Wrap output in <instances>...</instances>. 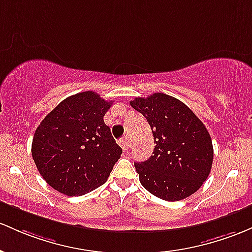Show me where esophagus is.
Listing matches in <instances>:
<instances>
[{"label":"esophagus","mask_w":252,"mask_h":252,"mask_svg":"<svg viewBox=\"0 0 252 252\" xmlns=\"http://www.w3.org/2000/svg\"><path fill=\"white\" fill-rule=\"evenodd\" d=\"M120 146L124 149V151H126V149L129 148V140L126 139V137H123V139H121L120 140Z\"/></svg>","instance_id":"34e87169"}]
</instances>
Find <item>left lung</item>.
<instances>
[{"instance_id":"left-lung-1","label":"left lung","mask_w":252,"mask_h":252,"mask_svg":"<svg viewBox=\"0 0 252 252\" xmlns=\"http://www.w3.org/2000/svg\"><path fill=\"white\" fill-rule=\"evenodd\" d=\"M154 137L153 156L135 162L142 187L165 201H179L197 191L213 164L211 135L184 103L164 93L135 98Z\"/></svg>"}]
</instances>
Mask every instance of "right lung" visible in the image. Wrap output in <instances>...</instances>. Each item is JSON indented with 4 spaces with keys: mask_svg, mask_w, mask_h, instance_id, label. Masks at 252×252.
<instances>
[{
    "mask_svg": "<svg viewBox=\"0 0 252 252\" xmlns=\"http://www.w3.org/2000/svg\"><path fill=\"white\" fill-rule=\"evenodd\" d=\"M111 104L86 91L61 101L40 122L33 136L32 157L55 190L81 196L107 181L122 154L104 123Z\"/></svg>",
    "mask_w": 252,
    "mask_h": 252,
    "instance_id": "add662e5",
    "label": "right lung"
}]
</instances>
